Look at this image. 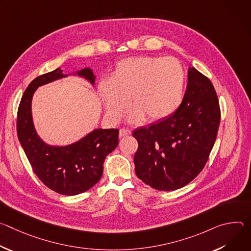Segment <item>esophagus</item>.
<instances>
[{"instance_id": "1", "label": "esophagus", "mask_w": 251, "mask_h": 251, "mask_svg": "<svg viewBox=\"0 0 251 251\" xmlns=\"http://www.w3.org/2000/svg\"><path fill=\"white\" fill-rule=\"evenodd\" d=\"M119 135H120V137L129 136V135H131V130L128 129V128H122V129H120V131H119Z\"/></svg>"}]
</instances>
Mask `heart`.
<instances>
[{"label": "heart", "instance_id": "obj_1", "mask_svg": "<svg viewBox=\"0 0 251 251\" xmlns=\"http://www.w3.org/2000/svg\"><path fill=\"white\" fill-rule=\"evenodd\" d=\"M186 74L174 57L137 56L120 60L110 80H102L98 91L106 114L120 119L127 107H133L129 120L159 122L171 117L181 106Z\"/></svg>", "mask_w": 251, "mask_h": 251}]
</instances>
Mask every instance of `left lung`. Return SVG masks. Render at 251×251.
I'll return each mask as SVG.
<instances>
[{
    "instance_id": "1",
    "label": "left lung",
    "mask_w": 251,
    "mask_h": 251,
    "mask_svg": "<svg viewBox=\"0 0 251 251\" xmlns=\"http://www.w3.org/2000/svg\"><path fill=\"white\" fill-rule=\"evenodd\" d=\"M221 122L219 98L210 80L189 69L183 102L169 118L133 132L137 176L159 191L191 183L204 168Z\"/></svg>"
}]
</instances>
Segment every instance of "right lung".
<instances>
[{"label":"right lung","mask_w":251,"mask_h":251,"mask_svg":"<svg viewBox=\"0 0 251 251\" xmlns=\"http://www.w3.org/2000/svg\"><path fill=\"white\" fill-rule=\"evenodd\" d=\"M79 75L94 82L90 69H82ZM56 68L34 78L22 96L17 118V133L21 145L42 183L64 196L82 194L96 185L103 174V164L118 145V129H96L79 142L66 147H51L40 139L31 119V98L39 86L63 77Z\"/></svg>","instance_id":"1"}]
</instances>
